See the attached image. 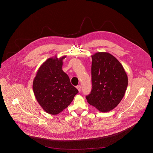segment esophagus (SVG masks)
I'll list each match as a JSON object with an SVG mask.
<instances>
[{
  "mask_svg": "<svg viewBox=\"0 0 153 153\" xmlns=\"http://www.w3.org/2000/svg\"><path fill=\"white\" fill-rule=\"evenodd\" d=\"M76 88H77V89L78 90L79 92H80V91H81V86H80V85H77V86L76 87Z\"/></svg>",
  "mask_w": 153,
  "mask_h": 153,
  "instance_id": "1",
  "label": "esophagus"
}]
</instances>
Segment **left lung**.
<instances>
[{"label": "left lung", "instance_id": "1", "mask_svg": "<svg viewBox=\"0 0 153 153\" xmlns=\"http://www.w3.org/2000/svg\"><path fill=\"white\" fill-rule=\"evenodd\" d=\"M92 89L86 99L101 112L114 109L123 98L128 85L122 65L112 54L98 52L91 56Z\"/></svg>", "mask_w": 153, "mask_h": 153}]
</instances>
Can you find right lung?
Masks as SVG:
<instances>
[{
	"label": "right lung",
	"mask_w": 153,
	"mask_h": 153,
	"mask_svg": "<svg viewBox=\"0 0 153 153\" xmlns=\"http://www.w3.org/2000/svg\"><path fill=\"white\" fill-rule=\"evenodd\" d=\"M66 57L58 59L55 56L47 59L38 69L33 82L37 101L46 113L52 115L67 108L79 92L62 70L63 60Z\"/></svg>",
	"instance_id": "1"
}]
</instances>
